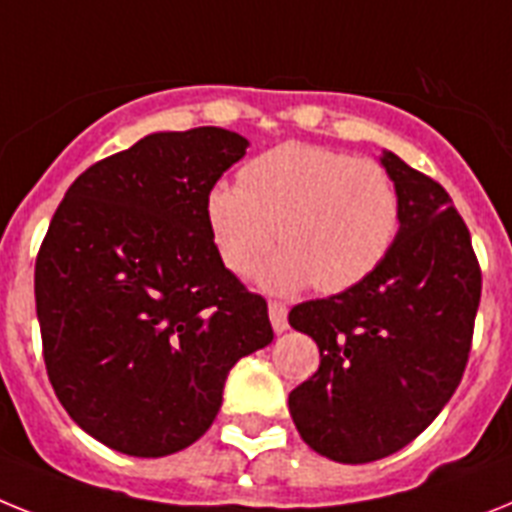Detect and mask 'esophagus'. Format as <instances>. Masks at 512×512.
<instances>
[{
	"label": "esophagus",
	"instance_id": "34e87169",
	"mask_svg": "<svg viewBox=\"0 0 512 512\" xmlns=\"http://www.w3.org/2000/svg\"><path fill=\"white\" fill-rule=\"evenodd\" d=\"M268 315H270V325H273V330L276 333H286L289 330V309H286V304L281 302H270L268 304Z\"/></svg>",
	"mask_w": 512,
	"mask_h": 512
}]
</instances>
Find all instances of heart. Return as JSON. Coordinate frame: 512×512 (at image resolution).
I'll return each instance as SVG.
<instances>
[{
  "instance_id": "b5f03b06",
  "label": "heart",
  "mask_w": 512,
  "mask_h": 512,
  "mask_svg": "<svg viewBox=\"0 0 512 512\" xmlns=\"http://www.w3.org/2000/svg\"><path fill=\"white\" fill-rule=\"evenodd\" d=\"M242 184L218 182L205 195V223L223 265L247 276L257 268L273 294L317 283L341 294L367 281L401 231V192L385 166L343 150L283 143L242 169Z\"/></svg>"
}]
</instances>
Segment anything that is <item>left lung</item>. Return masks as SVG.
Listing matches in <instances>:
<instances>
[{
    "label": "left lung",
    "instance_id": "left-lung-1",
    "mask_svg": "<svg viewBox=\"0 0 512 512\" xmlns=\"http://www.w3.org/2000/svg\"><path fill=\"white\" fill-rule=\"evenodd\" d=\"M401 192V231L359 286L296 304L289 325L320 369L289 393L302 440L338 463L406 448L450 401L471 351L482 273L471 234L435 179L382 150Z\"/></svg>",
    "mask_w": 512,
    "mask_h": 512
}]
</instances>
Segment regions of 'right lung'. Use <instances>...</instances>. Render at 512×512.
<instances>
[{
  "mask_svg": "<svg viewBox=\"0 0 512 512\" xmlns=\"http://www.w3.org/2000/svg\"><path fill=\"white\" fill-rule=\"evenodd\" d=\"M247 148L221 127L153 132L77 176L51 218L36 260L46 372L106 448H190L231 367L273 341L268 304L223 265L205 223V195Z\"/></svg>",
  "mask_w": 512,
  "mask_h": 512,
  "instance_id": "1",
  "label": "right lung"
}]
</instances>
